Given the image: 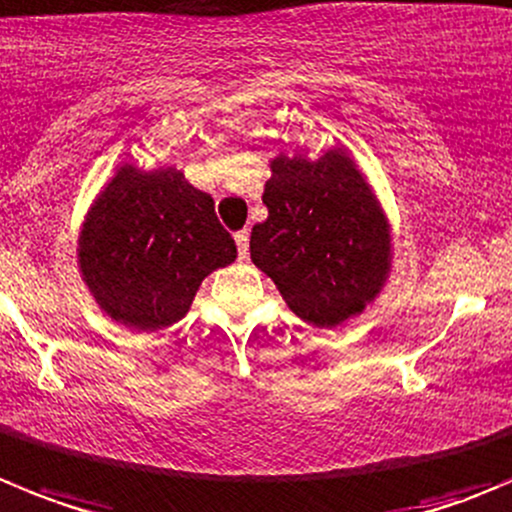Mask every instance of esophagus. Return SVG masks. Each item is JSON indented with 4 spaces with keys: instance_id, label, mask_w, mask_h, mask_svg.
Segmentation results:
<instances>
[{
    "instance_id": "1",
    "label": "esophagus",
    "mask_w": 512,
    "mask_h": 512,
    "mask_svg": "<svg viewBox=\"0 0 512 512\" xmlns=\"http://www.w3.org/2000/svg\"><path fill=\"white\" fill-rule=\"evenodd\" d=\"M234 242H237V255H240V260H247V255H250V232L247 229L237 232L234 234Z\"/></svg>"
}]
</instances>
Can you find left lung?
Returning a JSON list of instances; mask_svg holds the SVG:
<instances>
[{"mask_svg":"<svg viewBox=\"0 0 512 512\" xmlns=\"http://www.w3.org/2000/svg\"><path fill=\"white\" fill-rule=\"evenodd\" d=\"M252 227L250 257L300 321L341 326L389 280L391 227L374 189L343 146L318 159L278 154Z\"/></svg>","mask_w":512,"mask_h":512,"instance_id":"8db88e82","label":"left lung"}]
</instances>
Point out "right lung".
Segmentation results:
<instances>
[{
	"label": "right lung",
	"instance_id": "right-lung-1",
	"mask_svg": "<svg viewBox=\"0 0 512 512\" xmlns=\"http://www.w3.org/2000/svg\"><path fill=\"white\" fill-rule=\"evenodd\" d=\"M237 257L214 199L179 169L118 166L78 237L83 283L105 315L138 333L181 321L209 272Z\"/></svg>",
	"mask_w": 512,
	"mask_h": 512
}]
</instances>
